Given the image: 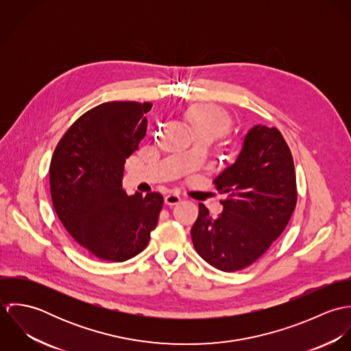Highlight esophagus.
Returning a JSON list of instances; mask_svg holds the SVG:
<instances>
[{
    "label": "esophagus",
    "mask_w": 351,
    "mask_h": 351,
    "mask_svg": "<svg viewBox=\"0 0 351 351\" xmlns=\"http://www.w3.org/2000/svg\"><path fill=\"white\" fill-rule=\"evenodd\" d=\"M180 201H181V196L177 195V193H170V195H167V196L165 197V202H166L167 205H176V204H178Z\"/></svg>",
    "instance_id": "esophagus-1"
}]
</instances>
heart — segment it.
<instances>
[{
  "instance_id": "heart-1",
  "label": "heart",
  "mask_w": 351,
  "mask_h": 351,
  "mask_svg": "<svg viewBox=\"0 0 351 351\" xmlns=\"http://www.w3.org/2000/svg\"><path fill=\"white\" fill-rule=\"evenodd\" d=\"M185 119L189 121L196 135L206 134L213 138L224 135L231 127L230 114L212 104H193L185 110Z\"/></svg>"
}]
</instances>
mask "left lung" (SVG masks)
Segmentation results:
<instances>
[{"mask_svg":"<svg viewBox=\"0 0 351 351\" xmlns=\"http://www.w3.org/2000/svg\"><path fill=\"white\" fill-rule=\"evenodd\" d=\"M223 212L217 217L199 204L192 241L201 258L223 271L245 269L282 234L296 208V173L281 132L254 125L237 160L213 181Z\"/></svg>","mask_w":351,"mask_h":351,"instance_id":"8db88e82","label":"left lung"}]
</instances>
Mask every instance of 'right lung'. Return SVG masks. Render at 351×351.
Here are the masks:
<instances>
[{"mask_svg":"<svg viewBox=\"0 0 351 351\" xmlns=\"http://www.w3.org/2000/svg\"><path fill=\"white\" fill-rule=\"evenodd\" d=\"M151 102L112 101L84 113L56 145L51 199L67 232L92 255L124 262L146 249L163 205L160 193L128 196L125 159L146 136Z\"/></svg>","mask_w":351,"mask_h":351,"instance_id":"1","label":"right lung"}]
</instances>
